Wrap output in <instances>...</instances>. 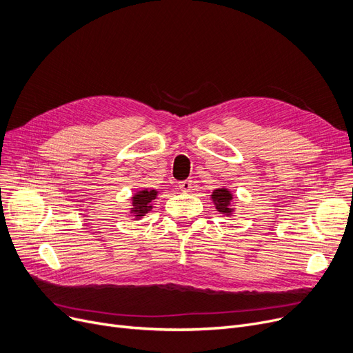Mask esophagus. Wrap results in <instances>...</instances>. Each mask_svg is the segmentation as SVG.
<instances>
[{
  "label": "esophagus",
  "mask_w": 353,
  "mask_h": 353,
  "mask_svg": "<svg viewBox=\"0 0 353 353\" xmlns=\"http://www.w3.org/2000/svg\"><path fill=\"white\" fill-rule=\"evenodd\" d=\"M178 187H179V190L183 191V192H190V191H192V181H191V179L181 181V182L178 183Z\"/></svg>",
  "instance_id": "esophagus-1"
}]
</instances>
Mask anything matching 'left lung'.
<instances>
[{
	"label": "left lung",
	"mask_w": 353,
	"mask_h": 353,
	"mask_svg": "<svg viewBox=\"0 0 353 353\" xmlns=\"http://www.w3.org/2000/svg\"><path fill=\"white\" fill-rule=\"evenodd\" d=\"M211 198H212V201H214V205H215V208H216L218 212L225 214L227 216L234 212V208H231L232 194H231V191H228L227 188H218V190L212 191Z\"/></svg>",
	"instance_id": "8db88e82"
}]
</instances>
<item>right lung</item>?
<instances>
[{
    "instance_id": "right-lung-1",
    "label": "right lung",
    "mask_w": 353,
    "mask_h": 353,
    "mask_svg": "<svg viewBox=\"0 0 353 353\" xmlns=\"http://www.w3.org/2000/svg\"><path fill=\"white\" fill-rule=\"evenodd\" d=\"M157 190H142L132 196L130 212L135 215L137 220L152 210V201L157 199Z\"/></svg>"
}]
</instances>
